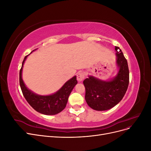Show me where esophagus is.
Masks as SVG:
<instances>
[{
	"label": "esophagus",
	"mask_w": 151,
	"mask_h": 151,
	"mask_svg": "<svg viewBox=\"0 0 151 151\" xmlns=\"http://www.w3.org/2000/svg\"><path fill=\"white\" fill-rule=\"evenodd\" d=\"M84 77H85V74H84V73H83V72H80L77 76V80H78V81H79V82L83 81L84 79Z\"/></svg>",
	"instance_id": "1"
}]
</instances>
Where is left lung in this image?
Returning <instances> with one entry per match:
<instances>
[{"instance_id":"left-lung-1","label":"left lung","mask_w":151,"mask_h":151,"mask_svg":"<svg viewBox=\"0 0 151 151\" xmlns=\"http://www.w3.org/2000/svg\"><path fill=\"white\" fill-rule=\"evenodd\" d=\"M117 75L110 81H104L89 76L83 81L86 89L85 99L88 106L94 110L104 111L119 103L129 84V70L127 59L119 47H115Z\"/></svg>"}]
</instances>
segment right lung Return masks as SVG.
<instances>
[{
    "mask_svg": "<svg viewBox=\"0 0 151 151\" xmlns=\"http://www.w3.org/2000/svg\"><path fill=\"white\" fill-rule=\"evenodd\" d=\"M36 49L33 50L31 53ZM26 55L22 63L19 72V84L22 93L26 101L36 111L47 115H53L61 112L66 106L68 96L74 86L77 84L76 76L67 81L57 92L51 95H38L27 88L22 79V70Z\"/></svg>",
    "mask_w": 151,
    "mask_h": 151,
    "instance_id": "1",
    "label": "right lung"
}]
</instances>
